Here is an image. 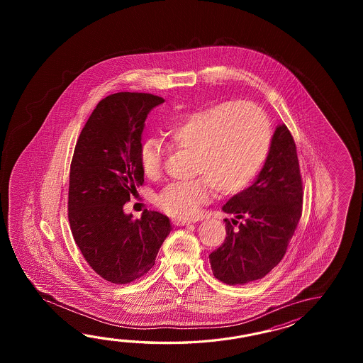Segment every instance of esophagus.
<instances>
[{
  "label": "esophagus",
  "mask_w": 363,
  "mask_h": 363,
  "mask_svg": "<svg viewBox=\"0 0 363 363\" xmlns=\"http://www.w3.org/2000/svg\"><path fill=\"white\" fill-rule=\"evenodd\" d=\"M172 223L175 224V225L184 227V225H191L192 222H189V220H185V219H174V220H172Z\"/></svg>",
  "instance_id": "obj_1"
}]
</instances>
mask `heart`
<instances>
[{
  "instance_id": "1",
  "label": "heart",
  "mask_w": 363,
  "mask_h": 363,
  "mask_svg": "<svg viewBox=\"0 0 363 363\" xmlns=\"http://www.w3.org/2000/svg\"><path fill=\"white\" fill-rule=\"evenodd\" d=\"M167 139L172 147L194 155L189 183H172L157 196V205L169 216L189 219L210 200L213 188L223 196L242 192L267 158L270 122L261 108L249 102H222L180 116L171 124ZM141 170L155 179L162 170L163 149L145 140L139 149Z\"/></svg>"
}]
</instances>
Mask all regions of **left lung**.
I'll return each mask as SVG.
<instances>
[{"label": "left lung", "mask_w": 363, "mask_h": 363, "mask_svg": "<svg viewBox=\"0 0 363 363\" xmlns=\"http://www.w3.org/2000/svg\"><path fill=\"white\" fill-rule=\"evenodd\" d=\"M302 196L296 144L286 124H279L255 183L222 208L233 218L224 219L225 240L208 255L214 277L230 286L266 277L286 255L301 218Z\"/></svg>", "instance_id": "8db88e82"}]
</instances>
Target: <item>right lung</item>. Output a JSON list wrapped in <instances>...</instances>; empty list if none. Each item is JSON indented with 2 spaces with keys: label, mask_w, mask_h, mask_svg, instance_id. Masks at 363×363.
Instances as JSON below:
<instances>
[{
  "label": "right lung",
  "mask_w": 363,
  "mask_h": 363,
  "mask_svg": "<svg viewBox=\"0 0 363 363\" xmlns=\"http://www.w3.org/2000/svg\"><path fill=\"white\" fill-rule=\"evenodd\" d=\"M150 93L119 92L101 100L77 140L69 169V220L85 261L101 278L127 284L155 266L170 219L123 205L144 183L139 149L145 119L163 104Z\"/></svg>",
  "instance_id": "1"
}]
</instances>
